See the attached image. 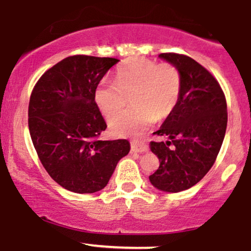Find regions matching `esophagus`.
<instances>
[{
	"label": "esophagus",
	"instance_id": "34e87169",
	"mask_svg": "<svg viewBox=\"0 0 251 251\" xmlns=\"http://www.w3.org/2000/svg\"><path fill=\"white\" fill-rule=\"evenodd\" d=\"M131 151L132 152H138V153H144V152H148L149 148L146 144L142 142H138V140H132L131 143Z\"/></svg>",
	"mask_w": 251,
	"mask_h": 251
}]
</instances>
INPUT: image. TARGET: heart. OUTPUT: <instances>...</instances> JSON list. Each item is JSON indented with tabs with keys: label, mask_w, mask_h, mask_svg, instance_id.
Masks as SVG:
<instances>
[{
	"label": "heart",
	"mask_w": 251,
	"mask_h": 251,
	"mask_svg": "<svg viewBox=\"0 0 251 251\" xmlns=\"http://www.w3.org/2000/svg\"><path fill=\"white\" fill-rule=\"evenodd\" d=\"M181 77L171 63H157L133 57L119 66L116 83L101 81L96 89V102L106 117L118 113L133 96L137 107L109 119V129L118 137L135 135L154 122L169 116L180 97Z\"/></svg>",
	"instance_id": "b5f03b06"
}]
</instances>
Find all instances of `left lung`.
Returning a JSON list of instances; mask_svg holds the SVG:
<instances>
[{"label":"left lung","mask_w":251,"mask_h":251,"mask_svg":"<svg viewBox=\"0 0 251 251\" xmlns=\"http://www.w3.org/2000/svg\"><path fill=\"white\" fill-rule=\"evenodd\" d=\"M159 57L179 71L181 89L177 106L155 132L170 140L150 143L160 164L149 178L158 190L179 192L196 185L214 165L226 131V100L215 76L194 59L176 53Z\"/></svg>","instance_id":"obj_1"}]
</instances>
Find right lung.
Returning a JSON list of instances; mask_svg holds the SVG:
<instances>
[{"instance_id":"obj_1","label":"right lung","mask_w":251,"mask_h":251,"mask_svg":"<svg viewBox=\"0 0 251 251\" xmlns=\"http://www.w3.org/2000/svg\"><path fill=\"white\" fill-rule=\"evenodd\" d=\"M118 61L68 56L46 71L31 92V142L48 175L68 191H100L129 152L126 139H100L107 125L94 97L100 80Z\"/></svg>"}]
</instances>
